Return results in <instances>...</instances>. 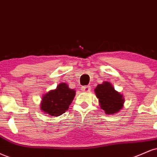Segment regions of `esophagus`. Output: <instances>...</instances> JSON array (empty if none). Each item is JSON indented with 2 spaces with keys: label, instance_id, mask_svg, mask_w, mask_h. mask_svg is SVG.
<instances>
[{
  "label": "esophagus",
  "instance_id": "1",
  "mask_svg": "<svg viewBox=\"0 0 157 157\" xmlns=\"http://www.w3.org/2000/svg\"><path fill=\"white\" fill-rule=\"evenodd\" d=\"M90 88H91V87H90V86H85L83 87H82V90L84 92L90 91Z\"/></svg>",
  "mask_w": 157,
  "mask_h": 157
}]
</instances>
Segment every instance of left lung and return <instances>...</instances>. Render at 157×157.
Masks as SVG:
<instances>
[{
	"label": "left lung",
	"mask_w": 157,
	"mask_h": 157,
	"mask_svg": "<svg viewBox=\"0 0 157 157\" xmlns=\"http://www.w3.org/2000/svg\"><path fill=\"white\" fill-rule=\"evenodd\" d=\"M94 90L99 99L100 107L107 114L118 113L123 107L124 101L123 96L117 92L109 82L99 84Z\"/></svg>",
	"instance_id": "1"
}]
</instances>
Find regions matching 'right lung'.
Returning a JSON list of instances; mask_svg holds the SVG:
<instances>
[{
	"label": "right lung",
	"instance_id": "add662e5",
	"mask_svg": "<svg viewBox=\"0 0 157 157\" xmlns=\"http://www.w3.org/2000/svg\"><path fill=\"white\" fill-rule=\"evenodd\" d=\"M75 96V90L62 82L56 90H50L43 97L41 109L49 116H59L69 109Z\"/></svg>",
	"mask_w": 157,
	"mask_h": 157
}]
</instances>
